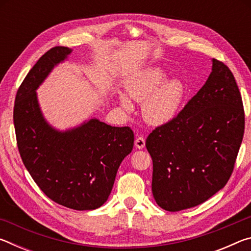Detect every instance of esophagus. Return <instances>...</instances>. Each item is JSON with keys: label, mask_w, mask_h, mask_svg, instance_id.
I'll list each match as a JSON object with an SVG mask.
<instances>
[{"label": "esophagus", "mask_w": 251, "mask_h": 251, "mask_svg": "<svg viewBox=\"0 0 251 251\" xmlns=\"http://www.w3.org/2000/svg\"><path fill=\"white\" fill-rule=\"evenodd\" d=\"M135 147L138 148V150H143L144 147H145V138L144 137H137L135 139Z\"/></svg>", "instance_id": "34e87169"}]
</instances>
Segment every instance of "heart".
Masks as SVG:
<instances>
[{
    "label": "heart",
    "mask_w": 251,
    "mask_h": 251,
    "mask_svg": "<svg viewBox=\"0 0 251 251\" xmlns=\"http://www.w3.org/2000/svg\"><path fill=\"white\" fill-rule=\"evenodd\" d=\"M167 72L158 66L147 67L131 75L125 82V91L131 100L143 101L142 113L148 124L166 125L175 118L184 104L185 84L178 78H168ZM120 104L133 108L130 100L120 94Z\"/></svg>",
    "instance_id": "b5f03b06"
}]
</instances>
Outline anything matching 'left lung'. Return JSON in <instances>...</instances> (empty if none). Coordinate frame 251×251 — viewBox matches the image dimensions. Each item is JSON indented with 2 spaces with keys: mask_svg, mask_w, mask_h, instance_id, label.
<instances>
[{
  "mask_svg": "<svg viewBox=\"0 0 251 251\" xmlns=\"http://www.w3.org/2000/svg\"><path fill=\"white\" fill-rule=\"evenodd\" d=\"M209 77L184 109L146 139L151 192L160 208L198 206L223 189L243 142V100L230 70L212 58Z\"/></svg>",
  "mask_w": 251,
  "mask_h": 251,
  "instance_id": "left-lung-1",
  "label": "left lung"
}]
</instances>
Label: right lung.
I'll use <instances>...</instances> for the list:
<instances>
[{"label":"right lung","instance_id":"obj_1","mask_svg":"<svg viewBox=\"0 0 251 251\" xmlns=\"http://www.w3.org/2000/svg\"><path fill=\"white\" fill-rule=\"evenodd\" d=\"M72 52L55 46L36 62L16 93L13 121L21 158L42 192L71 209L93 210L107 201L134 133L95 117L65 130L45 120L36 90Z\"/></svg>","mask_w":251,"mask_h":251}]
</instances>
